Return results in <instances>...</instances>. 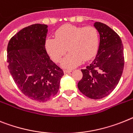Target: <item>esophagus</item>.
<instances>
[{
  "mask_svg": "<svg viewBox=\"0 0 133 133\" xmlns=\"http://www.w3.org/2000/svg\"><path fill=\"white\" fill-rule=\"evenodd\" d=\"M72 72V70H63V72L64 74H68L70 73V72Z\"/></svg>",
  "mask_w": 133,
  "mask_h": 133,
  "instance_id": "esophagus-1",
  "label": "esophagus"
}]
</instances>
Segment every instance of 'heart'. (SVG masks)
Here are the masks:
<instances>
[{"instance_id":"heart-1","label":"heart","mask_w":133,"mask_h":133,"mask_svg":"<svg viewBox=\"0 0 133 133\" xmlns=\"http://www.w3.org/2000/svg\"><path fill=\"white\" fill-rule=\"evenodd\" d=\"M99 45V36L95 28L72 25L59 28L55 32V38H47L44 42L46 51L55 62L61 61L68 48L70 53L61 62V65L66 68H72L82 63L84 59L94 57Z\"/></svg>"}]
</instances>
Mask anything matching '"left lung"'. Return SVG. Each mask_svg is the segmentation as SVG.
Returning a JSON list of instances; mask_svg holds the SVG:
<instances>
[{"label":"left lung","mask_w":133,"mask_h":133,"mask_svg":"<svg viewBox=\"0 0 133 133\" xmlns=\"http://www.w3.org/2000/svg\"><path fill=\"white\" fill-rule=\"evenodd\" d=\"M94 27L100 37L99 49L92 63L81 70L83 76L78 87L88 97L99 99L110 95L118 85L123 72L124 59L120 36L101 22H95Z\"/></svg>","instance_id":"8db88e82"}]
</instances>
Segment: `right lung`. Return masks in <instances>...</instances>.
Listing matches in <instances>:
<instances>
[{
	"label": "right lung",
	"instance_id": "obj_1",
	"mask_svg": "<svg viewBox=\"0 0 133 133\" xmlns=\"http://www.w3.org/2000/svg\"><path fill=\"white\" fill-rule=\"evenodd\" d=\"M47 32V25L33 24L13 36L7 46L8 68L14 82L25 96L39 102L57 93L64 75L45 50Z\"/></svg>",
	"mask_w": 133,
	"mask_h": 133
}]
</instances>
